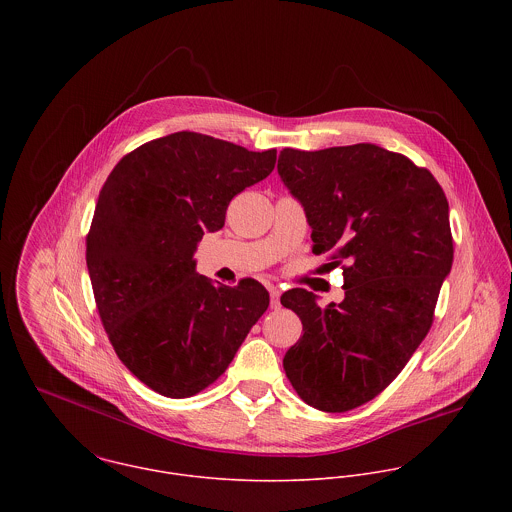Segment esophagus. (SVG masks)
<instances>
[{"label":"esophagus","mask_w":512,"mask_h":512,"mask_svg":"<svg viewBox=\"0 0 512 512\" xmlns=\"http://www.w3.org/2000/svg\"><path fill=\"white\" fill-rule=\"evenodd\" d=\"M268 292H270V307L272 309H278L280 307V290L276 286H268Z\"/></svg>","instance_id":"esophagus-1"}]
</instances>
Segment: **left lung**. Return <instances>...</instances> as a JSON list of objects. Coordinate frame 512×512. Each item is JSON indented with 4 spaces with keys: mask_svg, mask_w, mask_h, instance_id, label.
<instances>
[{
    "mask_svg": "<svg viewBox=\"0 0 512 512\" xmlns=\"http://www.w3.org/2000/svg\"><path fill=\"white\" fill-rule=\"evenodd\" d=\"M278 173L305 209L313 252L341 266L345 299L307 290L282 305L303 335L284 357L297 396L349 412L378 396L426 339L453 262L449 205L436 177L374 144L280 151Z\"/></svg>",
    "mask_w": 512,
    "mask_h": 512,
    "instance_id": "obj_1",
    "label": "left lung"
}]
</instances>
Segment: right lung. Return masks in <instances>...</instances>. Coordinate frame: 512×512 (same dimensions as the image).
<instances>
[{
    "label": "right lung",
    "mask_w": 512,
    "mask_h": 512,
    "mask_svg": "<svg viewBox=\"0 0 512 512\" xmlns=\"http://www.w3.org/2000/svg\"><path fill=\"white\" fill-rule=\"evenodd\" d=\"M274 165L276 149L177 132L126 153L108 175L86 266L118 359L157 394L189 398L211 386L268 309L260 282L215 286L197 274L193 252Z\"/></svg>",
    "instance_id": "obj_1"
}]
</instances>
